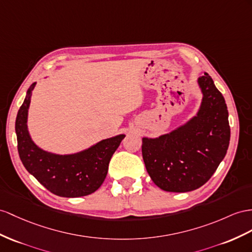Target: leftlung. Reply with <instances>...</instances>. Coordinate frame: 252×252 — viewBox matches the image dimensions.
Here are the masks:
<instances>
[{"label": "left lung", "instance_id": "8db88e82", "mask_svg": "<svg viewBox=\"0 0 252 252\" xmlns=\"http://www.w3.org/2000/svg\"><path fill=\"white\" fill-rule=\"evenodd\" d=\"M197 82L202 93L197 115L170 133L157 138L143 137L146 169L154 184L166 191L199 189L216 171L229 147L224 98L208 73Z\"/></svg>", "mask_w": 252, "mask_h": 252}]
</instances>
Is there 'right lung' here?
<instances>
[{
  "instance_id": "add662e5",
  "label": "right lung",
  "mask_w": 252,
  "mask_h": 252,
  "mask_svg": "<svg viewBox=\"0 0 252 252\" xmlns=\"http://www.w3.org/2000/svg\"><path fill=\"white\" fill-rule=\"evenodd\" d=\"M35 85L33 83L30 86L16 119L18 152L22 164L56 196L74 198L90 195L104 182L109 160L126 135L103 139L73 154L62 156L42 150L32 140L28 130V113Z\"/></svg>"
}]
</instances>
